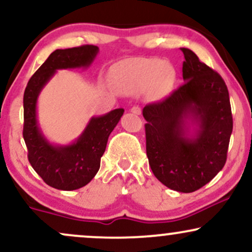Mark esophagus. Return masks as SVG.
I'll return each instance as SVG.
<instances>
[{
	"instance_id": "esophagus-1",
	"label": "esophagus",
	"mask_w": 252,
	"mask_h": 252,
	"mask_svg": "<svg viewBox=\"0 0 252 252\" xmlns=\"http://www.w3.org/2000/svg\"><path fill=\"white\" fill-rule=\"evenodd\" d=\"M130 111L135 115H141V108H138V106H132V108L130 109Z\"/></svg>"
}]
</instances>
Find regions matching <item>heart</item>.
<instances>
[{
    "label": "heart",
    "instance_id": "1",
    "mask_svg": "<svg viewBox=\"0 0 252 252\" xmlns=\"http://www.w3.org/2000/svg\"><path fill=\"white\" fill-rule=\"evenodd\" d=\"M174 78V71L164 62L155 58L132 60L118 72L116 83L124 94H134L150 85L153 94L161 96L167 91Z\"/></svg>",
    "mask_w": 252,
    "mask_h": 252
}]
</instances>
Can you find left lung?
<instances>
[{
    "instance_id": "1",
    "label": "left lung",
    "mask_w": 252,
    "mask_h": 252,
    "mask_svg": "<svg viewBox=\"0 0 252 252\" xmlns=\"http://www.w3.org/2000/svg\"><path fill=\"white\" fill-rule=\"evenodd\" d=\"M181 51L185 84L162 102L144 106L142 114L156 179L176 192L190 193L222 169L233 123L222 78L194 52Z\"/></svg>"
}]
</instances>
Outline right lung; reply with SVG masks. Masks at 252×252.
<instances>
[{"instance_id": "add662e5", "label": "right lung", "mask_w": 252, "mask_h": 252, "mask_svg": "<svg viewBox=\"0 0 252 252\" xmlns=\"http://www.w3.org/2000/svg\"><path fill=\"white\" fill-rule=\"evenodd\" d=\"M99 48L94 45L56 50L33 74L24 94V138L28 160L34 170L51 187L63 190L82 189L100 167L108 138L124 109H115L90 118L79 137L68 144H54L43 135L37 120V98L58 70L89 68Z\"/></svg>"}]
</instances>
